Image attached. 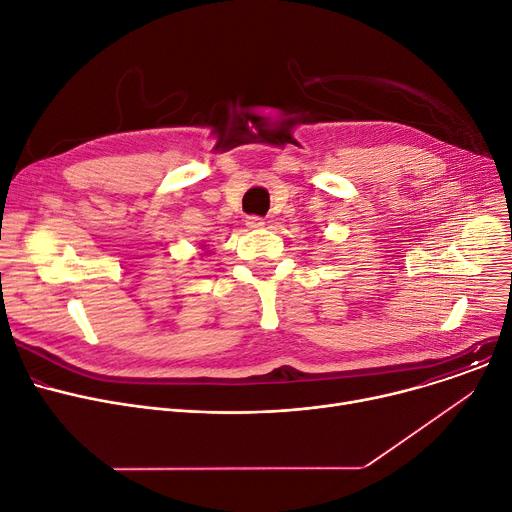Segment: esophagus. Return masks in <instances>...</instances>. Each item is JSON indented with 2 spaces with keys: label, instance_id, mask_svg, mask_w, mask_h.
I'll return each instance as SVG.
<instances>
[{
  "label": "esophagus",
  "instance_id": "1",
  "mask_svg": "<svg viewBox=\"0 0 512 512\" xmlns=\"http://www.w3.org/2000/svg\"><path fill=\"white\" fill-rule=\"evenodd\" d=\"M246 225H248L250 229H260V227H264V219H262V217H256V215H252V217H248V219H246Z\"/></svg>",
  "mask_w": 512,
  "mask_h": 512
}]
</instances>
